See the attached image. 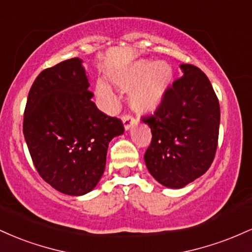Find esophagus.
I'll return each mask as SVG.
<instances>
[{
    "label": "esophagus",
    "mask_w": 252,
    "mask_h": 252,
    "mask_svg": "<svg viewBox=\"0 0 252 252\" xmlns=\"http://www.w3.org/2000/svg\"><path fill=\"white\" fill-rule=\"evenodd\" d=\"M122 121H123L124 129H126V130H129L136 123L135 118L132 117V116H130V115H123Z\"/></svg>",
    "instance_id": "obj_1"
}]
</instances>
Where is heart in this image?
<instances>
[{"label": "heart", "instance_id": "b5f03b06", "mask_svg": "<svg viewBox=\"0 0 252 252\" xmlns=\"http://www.w3.org/2000/svg\"><path fill=\"white\" fill-rule=\"evenodd\" d=\"M173 79V68L166 62L138 60L111 77L122 91H130L129 103L138 112L155 110L163 99ZM96 94L108 109L115 105V94L106 84L97 83Z\"/></svg>", "mask_w": 252, "mask_h": 252}]
</instances>
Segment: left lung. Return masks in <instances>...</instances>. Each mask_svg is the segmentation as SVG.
Segmentation results:
<instances>
[{
	"mask_svg": "<svg viewBox=\"0 0 252 252\" xmlns=\"http://www.w3.org/2000/svg\"><path fill=\"white\" fill-rule=\"evenodd\" d=\"M182 77L169 86L154 115L144 154L149 173L163 186L182 189L207 172L218 146L220 108L209 78L196 66L180 65Z\"/></svg>",
	"mask_w": 252,
	"mask_h": 252,
	"instance_id": "obj_1",
	"label": "left lung"
}]
</instances>
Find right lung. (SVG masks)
I'll return each mask as SVG.
<instances>
[{
  "label": "right lung",
  "mask_w": 252,
  "mask_h": 252,
  "mask_svg": "<svg viewBox=\"0 0 252 252\" xmlns=\"http://www.w3.org/2000/svg\"><path fill=\"white\" fill-rule=\"evenodd\" d=\"M83 60L72 58L43 70L30 90L24 135L40 176L63 194L96 187L110 141L124 132L122 121L91 100Z\"/></svg>",
  "instance_id": "obj_1"
}]
</instances>
